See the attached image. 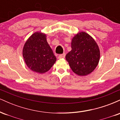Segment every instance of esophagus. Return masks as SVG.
<instances>
[{"label": "esophagus", "instance_id": "1", "mask_svg": "<svg viewBox=\"0 0 120 120\" xmlns=\"http://www.w3.org/2000/svg\"><path fill=\"white\" fill-rule=\"evenodd\" d=\"M65 57V53H63V54L60 55H59V56H58V58H59V59H64Z\"/></svg>", "mask_w": 120, "mask_h": 120}]
</instances>
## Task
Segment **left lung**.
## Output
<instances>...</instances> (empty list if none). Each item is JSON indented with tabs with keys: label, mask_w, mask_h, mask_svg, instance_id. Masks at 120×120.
Listing matches in <instances>:
<instances>
[{
	"label": "left lung",
	"mask_w": 120,
	"mask_h": 120,
	"mask_svg": "<svg viewBox=\"0 0 120 120\" xmlns=\"http://www.w3.org/2000/svg\"><path fill=\"white\" fill-rule=\"evenodd\" d=\"M71 47L65 58L74 73L84 76L93 71L100 59V50L95 40L86 33H78L71 40Z\"/></svg>",
	"instance_id": "1"
}]
</instances>
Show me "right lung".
Here are the masks:
<instances>
[{
  "label": "right lung",
  "mask_w": 120,
  "mask_h": 120,
  "mask_svg": "<svg viewBox=\"0 0 120 120\" xmlns=\"http://www.w3.org/2000/svg\"><path fill=\"white\" fill-rule=\"evenodd\" d=\"M22 55L28 68L41 74L49 71L56 61V56L47 42L46 35L40 32L34 33L27 40Z\"/></svg>",
  "instance_id": "right-lung-1"
}]
</instances>
